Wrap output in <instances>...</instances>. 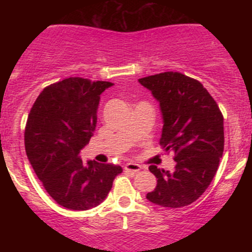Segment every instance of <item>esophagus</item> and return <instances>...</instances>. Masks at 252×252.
<instances>
[{"instance_id": "obj_1", "label": "esophagus", "mask_w": 252, "mask_h": 252, "mask_svg": "<svg viewBox=\"0 0 252 252\" xmlns=\"http://www.w3.org/2000/svg\"><path fill=\"white\" fill-rule=\"evenodd\" d=\"M124 169L126 172H131V173H138L141 169V166L138 163H134V162H128V163L124 166Z\"/></svg>"}]
</instances>
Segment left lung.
Listing matches in <instances>:
<instances>
[{
  "label": "left lung",
  "instance_id": "1",
  "mask_svg": "<svg viewBox=\"0 0 252 252\" xmlns=\"http://www.w3.org/2000/svg\"><path fill=\"white\" fill-rule=\"evenodd\" d=\"M139 83L159 102V144L174 152L175 161L173 172L149 167L157 185L146 199L163 207H184L204 194L217 172L224 150L223 114L199 80L179 72L150 75Z\"/></svg>",
  "mask_w": 252,
  "mask_h": 252
}]
</instances>
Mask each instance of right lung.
<instances>
[{
  "instance_id": "obj_1",
  "label": "right lung",
  "mask_w": 252,
  "mask_h": 252,
  "mask_svg": "<svg viewBox=\"0 0 252 252\" xmlns=\"http://www.w3.org/2000/svg\"><path fill=\"white\" fill-rule=\"evenodd\" d=\"M113 85L73 77L46 86L37 96L25 126L27 156L37 178L58 205L89 210L110 192L121 166L78 156L97 122L100 95Z\"/></svg>"
}]
</instances>
